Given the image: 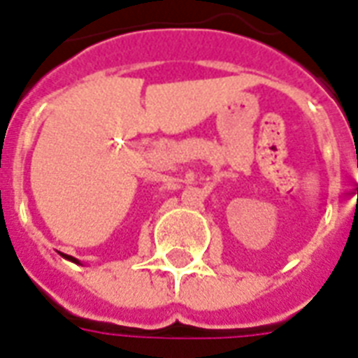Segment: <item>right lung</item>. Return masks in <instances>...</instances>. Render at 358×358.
Returning <instances> with one entry per match:
<instances>
[{
  "label": "right lung",
  "instance_id": "obj_1",
  "mask_svg": "<svg viewBox=\"0 0 358 358\" xmlns=\"http://www.w3.org/2000/svg\"><path fill=\"white\" fill-rule=\"evenodd\" d=\"M69 259H73V262H76V259H74V257H71V256H69ZM76 263H78V262H76Z\"/></svg>",
  "mask_w": 358,
  "mask_h": 358
}]
</instances>
